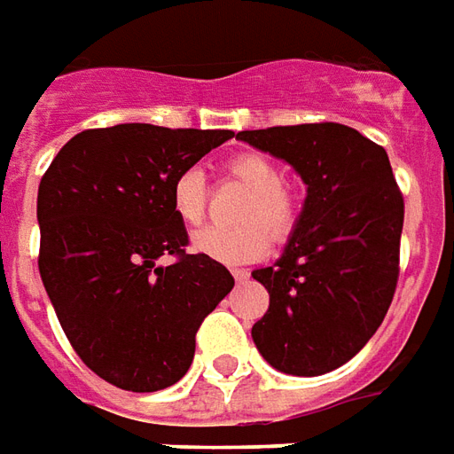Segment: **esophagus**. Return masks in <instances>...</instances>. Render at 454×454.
Wrapping results in <instances>:
<instances>
[{
  "label": "esophagus",
  "mask_w": 454,
  "mask_h": 454,
  "mask_svg": "<svg viewBox=\"0 0 454 454\" xmlns=\"http://www.w3.org/2000/svg\"><path fill=\"white\" fill-rule=\"evenodd\" d=\"M232 277L237 281H247V279H249V277H252V274H249L247 269H232Z\"/></svg>",
  "instance_id": "34e87169"
}]
</instances>
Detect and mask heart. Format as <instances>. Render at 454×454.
I'll list each match as a JSON object with an SVG mask.
<instances>
[{"label":"heart","instance_id":"obj_1","mask_svg":"<svg viewBox=\"0 0 454 454\" xmlns=\"http://www.w3.org/2000/svg\"><path fill=\"white\" fill-rule=\"evenodd\" d=\"M227 170L249 197L239 209V227H207L192 237L197 254L222 264H249L269 252V242H286L301 220V197L284 185L279 162L264 153H242L227 162ZM173 209L185 227L202 224L207 215V183L200 168H185L173 183Z\"/></svg>","mask_w":454,"mask_h":454}]
</instances>
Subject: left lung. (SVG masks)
<instances>
[{
	"instance_id": "left-lung-1",
	"label": "left lung",
	"mask_w": 454,
	"mask_h": 454,
	"mask_svg": "<svg viewBox=\"0 0 454 454\" xmlns=\"http://www.w3.org/2000/svg\"><path fill=\"white\" fill-rule=\"evenodd\" d=\"M237 137L292 162L309 185L281 259L252 271L269 292L252 339L281 373L321 376L351 361L388 314L400 274L403 192L388 153L356 128L304 123Z\"/></svg>"
}]
</instances>
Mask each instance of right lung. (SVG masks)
I'll use <instances>...</instances> for the list:
<instances>
[{"label": "right lung", "mask_w": 454, "mask_h": 454, "mask_svg": "<svg viewBox=\"0 0 454 454\" xmlns=\"http://www.w3.org/2000/svg\"><path fill=\"white\" fill-rule=\"evenodd\" d=\"M230 137L148 123L90 128L43 173L39 274L78 358L115 388L177 383L200 324L232 292L224 264L187 254L173 209L175 177ZM160 256L174 264L160 268Z\"/></svg>", "instance_id": "add662e5"}]
</instances>
